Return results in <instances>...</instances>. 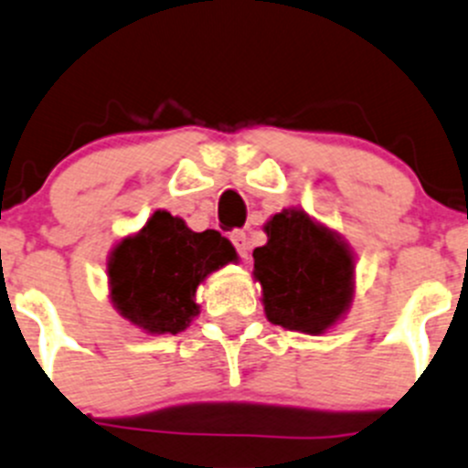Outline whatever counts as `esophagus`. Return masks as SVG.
Instances as JSON below:
<instances>
[{
	"label": "esophagus",
	"mask_w": 468,
	"mask_h": 468,
	"mask_svg": "<svg viewBox=\"0 0 468 468\" xmlns=\"http://www.w3.org/2000/svg\"><path fill=\"white\" fill-rule=\"evenodd\" d=\"M230 242H233V247L238 249L239 256L242 258L249 256V249H251V244H249V238L244 230H233V233H230Z\"/></svg>",
	"instance_id": "obj_1"
}]
</instances>
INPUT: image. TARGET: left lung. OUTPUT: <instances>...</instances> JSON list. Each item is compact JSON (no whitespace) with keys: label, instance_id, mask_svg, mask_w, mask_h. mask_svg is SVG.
I'll return each mask as SVG.
<instances>
[{"label":"left lung","instance_id":"obj_1","mask_svg":"<svg viewBox=\"0 0 468 468\" xmlns=\"http://www.w3.org/2000/svg\"><path fill=\"white\" fill-rule=\"evenodd\" d=\"M267 244L253 249V276L271 324L324 334L355 294V256L347 244L303 210H283L265 224Z\"/></svg>","mask_w":468,"mask_h":468}]
</instances>
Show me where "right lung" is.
<instances>
[{"label": "right lung", "instance_id": "obj_1", "mask_svg": "<svg viewBox=\"0 0 468 468\" xmlns=\"http://www.w3.org/2000/svg\"><path fill=\"white\" fill-rule=\"evenodd\" d=\"M233 261L238 253L221 233H194L180 217L157 210L109 256L112 303L148 334H178L198 315V283Z\"/></svg>", "mask_w": 468, "mask_h": 468}]
</instances>
